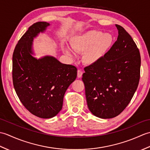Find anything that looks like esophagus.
<instances>
[{"mask_svg":"<svg viewBox=\"0 0 150 150\" xmlns=\"http://www.w3.org/2000/svg\"><path fill=\"white\" fill-rule=\"evenodd\" d=\"M82 73H83V72H82V70L78 69V71H77V77L81 78L82 77Z\"/></svg>","mask_w":150,"mask_h":150,"instance_id":"obj_1","label":"esophagus"}]
</instances>
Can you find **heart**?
I'll return each instance as SVG.
<instances>
[{
    "mask_svg": "<svg viewBox=\"0 0 150 150\" xmlns=\"http://www.w3.org/2000/svg\"><path fill=\"white\" fill-rule=\"evenodd\" d=\"M114 42L113 36L110 33L91 30L73 37L71 46L75 52L84 53L83 61L88 65L100 61L109 52ZM66 55L73 57V54L69 47H64Z\"/></svg>",
    "mask_w": 150,
    "mask_h": 150,
    "instance_id": "1",
    "label": "heart"
}]
</instances>
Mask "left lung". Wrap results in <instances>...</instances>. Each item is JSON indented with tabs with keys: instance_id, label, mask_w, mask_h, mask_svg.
Listing matches in <instances>:
<instances>
[{
	"instance_id": "left-lung-1",
	"label": "left lung",
	"mask_w": 150,
	"mask_h": 150,
	"mask_svg": "<svg viewBox=\"0 0 150 150\" xmlns=\"http://www.w3.org/2000/svg\"><path fill=\"white\" fill-rule=\"evenodd\" d=\"M115 26L116 42L103 59L86 67L82 78L89 110L101 119L113 118L125 109L140 79L139 50L130 35Z\"/></svg>"
}]
</instances>
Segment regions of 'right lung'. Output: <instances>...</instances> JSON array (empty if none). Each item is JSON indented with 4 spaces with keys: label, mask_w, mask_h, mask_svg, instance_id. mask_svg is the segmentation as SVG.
<instances>
[{
    "label": "right lung",
    "mask_w": 150,
    "mask_h": 150,
    "mask_svg": "<svg viewBox=\"0 0 150 150\" xmlns=\"http://www.w3.org/2000/svg\"><path fill=\"white\" fill-rule=\"evenodd\" d=\"M50 24L38 22L28 28L15 46L13 54V83L24 106L34 115L50 119L62 110L63 98L69 86L75 80L77 69L55 57L37 59L32 55L33 41Z\"/></svg>",
    "instance_id": "obj_1"
}]
</instances>
